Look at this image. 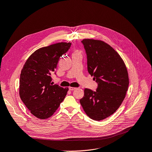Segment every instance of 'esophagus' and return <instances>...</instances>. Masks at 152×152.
Listing matches in <instances>:
<instances>
[{
    "label": "esophagus",
    "instance_id": "obj_1",
    "mask_svg": "<svg viewBox=\"0 0 152 152\" xmlns=\"http://www.w3.org/2000/svg\"><path fill=\"white\" fill-rule=\"evenodd\" d=\"M76 89V88H74V87H71V86H69V89L70 91H73V90H75V89Z\"/></svg>",
    "mask_w": 152,
    "mask_h": 152
}]
</instances>
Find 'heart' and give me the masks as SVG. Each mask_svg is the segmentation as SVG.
Returning <instances> with one entry per match:
<instances>
[{
    "mask_svg": "<svg viewBox=\"0 0 152 152\" xmlns=\"http://www.w3.org/2000/svg\"><path fill=\"white\" fill-rule=\"evenodd\" d=\"M75 53H78V52H77V51H76V52H75Z\"/></svg>",
    "mask_w": 152,
    "mask_h": 152,
    "instance_id": "1",
    "label": "heart"
}]
</instances>
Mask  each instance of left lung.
I'll return each instance as SVG.
<instances>
[{"label": "left lung", "mask_w": 152, "mask_h": 152, "mask_svg": "<svg viewBox=\"0 0 152 152\" xmlns=\"http://www.w3.org/2000/svg\"><path fill=\"white\" fill-rule=\"evenodd\" d=\"M87 55L88 72L98 83L96 91L85 88L80 103L90 118L100 121L113 115L124 100L129 85L124 61L109 44L100 40L81 41Z\"/></svg>", "instance_id": "1"}]
</instances>
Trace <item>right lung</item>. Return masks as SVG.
Returning <instances> with one entry per match:
<instances>
[{
  "instance_id": "right-lung-1",
  "label": "right lung",
  "mask_w": 152,
  "mask_h": 152,
  "mask_svg": "<svg viewBox=\"0 0 152 152\" xmlns=\"http://www.w3.org/2000/svg\"><path fill=\"white\" fill-rule=\"evenodd\" d=\"M71 44L62 42L39 48L29 56L22 69L20 98L37 118L45 120L53 116L68 91V88L53 85L50 75Z\"/></svg>"
}]
</instances>
